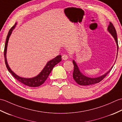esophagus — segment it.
Here are the masks:
<instances>
[{
  "instance_id": "34e87169",
  "label": "esophagus",
  "mask_w": 122,
  "mask_h": 122,
  "mask_svg": "<svg viewBox=\"0 0 122 122\" xmlns=\"http://www.w3.org/2000/svg\"><path fill=\"white\" fill-rule=\"evenodd\" d=\"M62 58H63L64 60H67V59L68 58V55H67V54H64V55L62 56Z\"/></svg>"
}]
</instances>
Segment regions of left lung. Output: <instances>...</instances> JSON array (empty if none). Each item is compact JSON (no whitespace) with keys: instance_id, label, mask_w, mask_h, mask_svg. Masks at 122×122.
I'll list each match as a JSON object with an SVG mask.
<instances>
[{"instance_id":"1","label":"left lung","mask_w":122,"mask_h":122,"mask_svg":"<svg viewBox=\"0 0 122 122\" xmlns=\"http://www.w3.org/2000/svg\"><path fill=\"white\" fill-rule=\"evenodd\" d=\"M107 30L110 33L112 34V36H113V37L114 38L116 43V44H117V50H118V45L116 31L114 26L113 25L112 23L110 22V24L109 26H108ZM72 63L74 64V71H73V78H74L75 81L76 82L78 85H82V86L91 85H93V84L100 82V81H101L105 77H106V76L109 74L112 69V68L109 71L107 72L106 74H105L104 75L102 76H100L99 77H97V78H89L87 77H86L85 76H84L80 72L76 63V62L74 61H72Z\"/></svg>"}]
</instances>
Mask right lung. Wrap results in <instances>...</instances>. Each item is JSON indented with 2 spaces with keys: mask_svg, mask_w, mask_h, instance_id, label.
<instances>
[{
  "mask_svg": "<svg viewBox=\"0 0 122 122\" xmlns=\"http://www.w3.org/2000/svg\"><path fill=\"white\" fill-rule=\"evenodd\" d=\"M16 24H17V23H15V25L12 26V28H11L10 29V30L9 31V32H8V34L7 36L6 43H5V45L4 57L5 64H6L7 68L8 70V71L12 74L13 76L21 83H22L24 84V85L28 86H31V87H36V86H39L42 85V84L45 81V80L47 79V77H48V76H49L51 71H52L53 67L55 66L56 64H57L59 62H60L61 61V56L60 55H58L57 56H56L55 58H54L53 59H52L51 61H48L47 64L46 65V66H45L44 69L42 70V71L41 72V73L39 75H37L36 77L32 78H24L18 76L15 74V73L10 69L8 65L6 59V52L8 42V40H9V38L10 35L12 33V31L14 29Z\"/></svg>",
  "mask_w": 122,
  "mask_h": 122,
  "instance_id": "right-lung-1",
  "label": "right lung"
}]
</instances>
